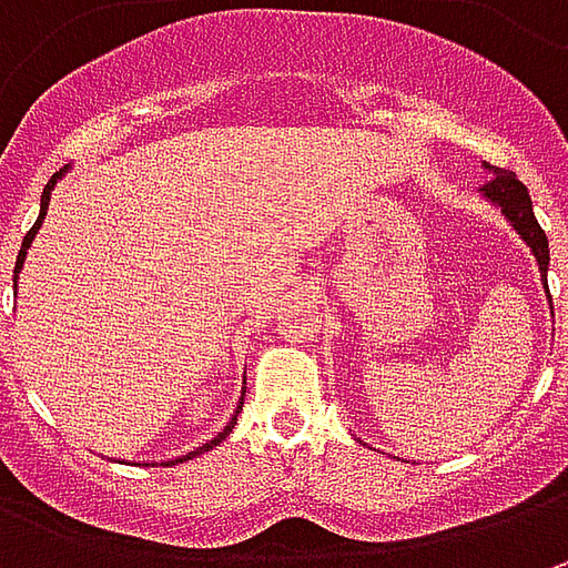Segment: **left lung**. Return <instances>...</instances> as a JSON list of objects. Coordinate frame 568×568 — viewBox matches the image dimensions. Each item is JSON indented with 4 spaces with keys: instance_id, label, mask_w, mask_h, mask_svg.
Returning <instances> with one entry per match:
<instances>
[{
    "instance_id": "left-lung-1",
    "label": "left lung",
    "mask_w": 568,
    "mask_h": 568,
    "mask_svg": "<svg viewBox=\"0 0 568 568\" xmlns=\"http://www.w3.org/2000/svg\"><path fill=\"white\" fill-rule=\"evenodd\" d=\"M490 170L493 176L484 183V199L493 202V205L499 207L503 214H506V221L513 224V230L528 243V250L535 252L537 265H540V274H544V284H547V265H550V243H547V233L540 230L535 217V207H531V195H528V189L521 186L518 180H515V173L509 170H503V166H490L484 164ZM550 296V291H547ZM554 310V306H550Z\"/></svg>"
}]
</instances>
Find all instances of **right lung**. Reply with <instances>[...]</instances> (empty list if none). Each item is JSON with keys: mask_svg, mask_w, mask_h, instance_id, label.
I'll return each mask as SVG.
<instances>
[{"mask_svg": "<svg viewBox=\"0 0 568 568\" xmlns=\"http://www.w3.org/2000/svg\"><path fill=\"white\" fill-rule=\"evenodd\" d=\"M65 170H69V166H65ZM65 170H59V173H53V180L47 183V189H43V195H40V217H37V221H33V227L28 230V236H24V243H21V252H18V262H14V287H18V272L24 268V258H28V246H31V243H33L37 230H40V224H43V217H47V207H50V192H53L55 180H59V176H62ZM240 407H243V402H240ZM240 407H236V414H240ZM236 414L230 417V424L224 426V429H221V433H217L214 439H207L205 446H199V448H195V452H189V455H180V458H173L170 465H176V462H186V458H195V455H202V452H207V448L217 446L221 439H227L230 429H233V424H236Z\"/></svg>", "mask_w": 568, "mask_h": 568, "instance_id": "obj_1", "label": "right lung"}]
</instances>
